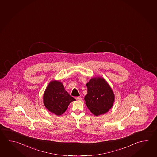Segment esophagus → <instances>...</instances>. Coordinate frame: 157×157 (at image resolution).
<instances>
[{
    "instance_id": "34e87169",
    "label": "esophagus",
    "mask_w": 157,
    "mask_h": 157,
    "mask_svg": "<svg viewBox=\"0 0 157 157\" xmlns=\"http://www.w3.org/2000/svg\"><path fill=\"white\" fill-rule=\"evenodd\" d=\"M76 100H78V101H80V100H82V97H80V96H78L76 98Z\"/></svg>"
}]
</instances>
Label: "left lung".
Here are the masks:
<instances>
[{
	"label": "left lung",
	"instance_id": "obj_1",
	"mask_svg": "<svg viewBox=\"0 0 157 157\" xmlns=\"http://www.w3.org/2000/svg\"><path fill=\"white\" fill-rule=\"evenodd\" d=\"M88 94L84 97L85 104L94 115L107 113L115 101V95L109 84L103 78H92L86 84Z\"/></svg>",
	"mask_w": 157,
	"mask_h": 157
}]
</instances>
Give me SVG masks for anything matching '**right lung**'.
Segmentation results:
<instances>
[{"mask_svg":"<svg viewBox=\"0 0 157 157\" xmlns=\"http://www.w3.org/2000/svg\"><path fill=\"white\" fill-rule=\"evenodd\" d=\"M43 100L44 106L51 113L60 116L66 111L69 104L75 99L64 89L61 82L52 80L44 91Z\"/></svg>","mask_w":157,"mask_h":157,"instance_id":"obj_1","label":"right lung"}]
</instances>
